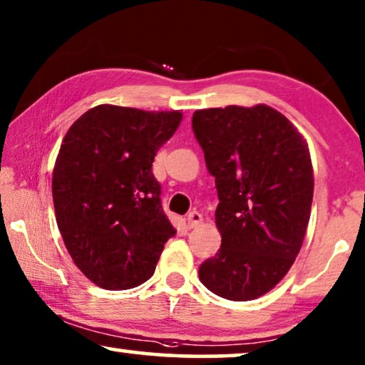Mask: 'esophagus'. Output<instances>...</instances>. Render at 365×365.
Segmentation results:
<instances>
[{
  "label": "esophagus",
  "instance_id": "34e87169",
  "mask_svg": "<svg viewBox=\"0 0 365 365\" xmlns=\"http://www.w3.org/2000/svg\"><path fill=\"white\" fill-rule=\"evenodd\" d=\"M187 227L189 229H194V227H197L200 222H202V214L197 212V210H192V212L187 214Z\"/></svg>",
  "mask_w": 365,
  "mask_h": 365
}]
</instances>
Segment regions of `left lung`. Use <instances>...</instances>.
Segmentation results:
<instances>
[{"label":"left lung","mask_w":365,"mask_h":365,"mask_svg":"<svg viewBox=\"0 0 365 365\" xmlns=\"http://www.w3.org/2000/svg\"><path fill=\"white\" fill-rule=\"evenodd\" d=\"M192 131L215 178L222 244L199 278L232 301L255 299L292 268L313 202V166L303 136L267 105L197 110Z\"/></svg>","instance_id":"left-lung-1"}]
</instances>
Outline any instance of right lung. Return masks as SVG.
<instances>
[{
  "mask_svg": "<svg viewBox=\"0 0 365 365\" xmlns=\"http://www.w3.org/2000/svg\"><path fill=\"white\" fill-rule=\"evenodd\" d=\"M181 118L98 105L62 141L52 174L57 225L72 260L100 288L145 283L176 234L151 166Z\"/></svg>",
  "mask_w": 365,
  "mask_h": 365,
  "instance_id": "1",
  "label": "right lung"
}]
</instances>
